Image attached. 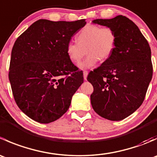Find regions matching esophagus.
Returning a JSON list of instances; mask_svg holds the SVG:
<instances>
[{
    "label": "esophagus",
    "instance_id": "1",
    "mask_svg": "<svg viewBox=\"0 0 157 157\" xmlns=\"http://www.w3.org/2000/svg\"><path fill=\"white\" fill-rule=\"evenodd\" d=\"M87 75H88V71H83V79L85 80H86V78H87Z\"/></svg>",
    "mask_w": 157,
    "mask_h": 157
}]
</instances>
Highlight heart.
Here are the masks:
<instances>
[{"label":"heart","instance_id":"b5f03b06","mask_svg":"<svg viewBox=\"0 0 157 157\" xmlns=\"http://www.w3.org/2000/svg\"><path fill=\"white\" fill-rule=\"evenodd\" d=\"M77 41L67 43V55L73 63L77 64L84 56L86 50L87 57L78 66L81 69H87L94 66L99 59L105 61L111 56L116 44V35L109 26L88 24L79 32Z\"/></svg>","mask_w":157,"mask_h":157}]
</instances>
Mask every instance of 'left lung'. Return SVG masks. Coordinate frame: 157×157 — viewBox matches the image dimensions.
<instances>
[{
  "instance_id": "1",
  "label": "left lung",
  "mask_w": 157,
  "mask_h": 157,
  "mask_svg": "<svg viewBox=\"0 0 157 157\" xmlns=\"http://www.w3.org/2000/svg\"><path fill=\"white\" fill-rule=\"evenodd\" d=\"M93 23L112 28L116 44L111 56L87 77L93 86L92 106L102 118L120 121L144 100L153 76L151 50L137 25L124 16Z\"/></svg>"
}]
</instances>
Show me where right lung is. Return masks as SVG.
I'll list each match as a JSON object with an SVG mask.
<instances>
[{
  "instance_id": "1",
  "label": "right lung",
  "mask_w": 157,
  "mask_h": 157,
  "mask_svg": "<svg viewBox=\"0 0 157 157\" xmlns=\"http://www.w3.org/2000/svg\"><path fill=\"white\" fill-rule=\"evenodd\" d=\"M86 23L42 19L16 40L9 80L17 105L34 121L48 124L61 118L83 83L82 71L69 59L66 47Z\"/></svg>"
}]
</instances>
